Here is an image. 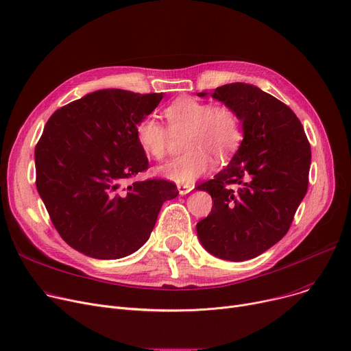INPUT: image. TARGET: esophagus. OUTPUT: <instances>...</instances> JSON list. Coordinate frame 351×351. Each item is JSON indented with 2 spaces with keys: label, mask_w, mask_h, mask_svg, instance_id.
<instances>
[{
  "label": "esophagus",
  "mask_w": 351,
  "mask_h": 351,
  "mask_svg": "<svg viewBox=\"0 0 351 351\" xmlns=\"http://www.w3.org/2000/svg\"><path fill=\"white\" fill-rule=\"evenodd\" d=\"M193 185H178V191H179V195H186L189 193L191 191H193Z\"/></svg>",
  "instance_id": "34e87169"
}]
</instances>
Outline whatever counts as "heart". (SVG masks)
Instances as JSON below:
<instances>
[{"instance_id": "b5f03b06", "label": "heart", "mask_w": 351, "mask_h": 351, "mask_svg": "<svg viewBox=\"0 0 351 351\" xmlns=\"http://www.w3.org/2000/svg\"><path fill=\"white\" fill-rule=\"evenodd\" d=\"M165 117L172 134L188 131L183 156L160 166L158 173L179 185H191L212 166V155L223 160L242 142V126L230 108L215 106L195 98H180L165 108ZM141 149L156 160L166 155L169 131L156 117L147 115L135 128Z\"/></svg>"}]
</instances>
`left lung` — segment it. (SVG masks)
Returning <instances> with one entry per match:
<instances>
[{"instance_id": "1", "label": "left lung", "mask_w": 351, "mask_h": 351, "mask_svg": "<svg viewBox=\"0 0 351 351\" xmlns=\"http://www.w3.org/2000/svg\"><path fill=\"white\" fill-rule=\"evenodd\" d=\"M212 98L242 122L243 141L226 168L197 188L212 196L213 206L196 232L210 254L243 262L287 233L307 192L310 143L293 110L261 88L226 84L216 88Z\"/></svg>"}]
</instances>
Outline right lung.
<instances>
[{
    "label": "right lung",
    "instance_id": "obj_1",
    "mask_svg": "<svg viewBox=\"0 0 351 351\" xmlns=\"http://www.w3.org/2000/svg\"><path fill=\"white\" fill-rule=\"evenodd\" d=\"M163 94L99 89L55 110L35 147L36 191L52 225L94 259L132 254L149 239L163 202L178 196L163 179L128 180L147 169L135 136Z\"/></svg>",
    "mask_w": 351,
    "mask_h": 351
}]
</instances>
